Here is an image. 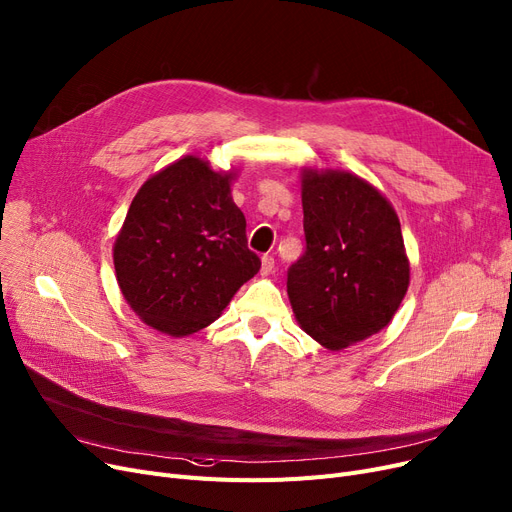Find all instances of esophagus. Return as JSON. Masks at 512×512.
I'll return each mask as SVG.
<instances>
[{
  "label": "esophagus",
  "instance_id": "34e87169",
  "mask_svg": "<svg viewBox=\"0 0 512 512\" xmlns=\"http://www.w3.org/2000/svg\"><path fill=\"white\" fill-rule=\"evenodd\" d=\"M274 272V257L272 255H263L261 257V276H268Z\"/></svg>",
  "mask_w": 512,
  "mask_h": 512
}]
</instances>
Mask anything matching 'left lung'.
I'll return each mask as SVG.
<instances>
[{
    "instance_id": "8db88e82",
    "label": "left lung",
    "mask_w": 512,
    "mask_h": 512,
    "mask_svg": "<svg viewBox=\"0 0 512 512\" xmlns=\"http://www.w3.org/2000/svg\"><path fill=\"white\" fill-rule=\"evenodd\" d=\"M305 253L288 268L286 293L309 337L339 351L376 335L402 303L410 263L387 198L347 171L305 169Z\"/></svg>"
}]
</instances>
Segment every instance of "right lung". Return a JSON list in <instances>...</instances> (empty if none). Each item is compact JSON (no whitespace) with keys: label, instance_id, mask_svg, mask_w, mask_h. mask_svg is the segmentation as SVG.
I'll use <instances>...</instances> for the list:
<instances>
[{"label":"right lung","instance_id":"1","mask_svg":"<svg viewBox=\"0 0 512 512\" xmlns=\"http://www.w3.org/2000/svg\"><path fill=\"white\" fill-rule=\"evenodd\" d=\"M232 177L188 154L131 201L115 240L117 282L142 322L165 335L188 337L215 322L261 268L232 201Z\"/></svg>","mask_w":512,"mask_h":512}]
</instances>
